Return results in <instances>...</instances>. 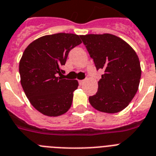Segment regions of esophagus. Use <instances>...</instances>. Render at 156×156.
Wrapping results in <instances>:
<instances>
[{
    "mask_svg": "<svg viewBox=\"0 0 156 156\" xmlns=\"http://www.w3.org/2000/svg\"><path fill=\"white\" fill-rule=\"evenodd\" d=\"M78 83H79V85H80V86H82V85H83L85 83V80L78 81Z\"/></svg>",
    "mask_w": 156,
    "mask_h": 156,
    "instance_id": "esophagus-1",
    "label": "esophagus"
}]
</instances>
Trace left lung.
<instances>
[{
  "label": "left lung",
  "mask_w": 156,
  "mask_h": 156,
  "mask_svg": "<svg viewBox=\"0 0 156 156\" xmlns=\"http://www.w3.org/2000/svg\"><path fill=\"white\" fill-rule=\"evenodd\" d=\"M81 39L97 70H104L98 92L89 98L90 105L102 112H120L139 88L141 68L136 53L125 40L112 34H89Z\"/></svg>",
  "instance_id": "obj_1"
}]
</instances>
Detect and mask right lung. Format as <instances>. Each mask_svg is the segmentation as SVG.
<instances>
[{
  "label": "right lung",
  "instance_id": "obj_1",
  "mask_svg": "<svg viewBox=\"0 0 156 156\" xmlns=\"http://www.w3.org/2000/svg\"><path fill=\"white\" fill-rule=\"evenodd\" d=\"M81 36L71 33L48 35L34 40L24 50L20 61V83L32 106L48 116L69 110L77 80L61 78L68 54L82 44Z\"/></svg>",
  "mask_w": 156,
  "mask_h": 156
}]
</instances>
